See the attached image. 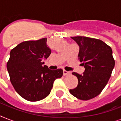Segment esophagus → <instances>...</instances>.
Instances as JSON below:
<instances>
[{"label": "esophagus", "mask_w": 121, "mask_h": 121, "mask_svg": "<svg viewBox=\"0 0 121 121\" xmlns=\"http://www.w3.org/2000/svg\"><path fill=\"white\" fill-rule=\"evenodd\" d=\"M70 73V72H67L66 70H63V75L65 76V75H67L68 74Z\"/></svg>", "instance_id": "esophagus-1"}]
</instances>
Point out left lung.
<instances>
[{"instance_id":"obj_1","label":"left lung","mask_w":121,"mask_h":121,"mask_svg":"<svg viewBox=\"0 0 121 121\" xmlns=\"http://www.w3.org/2000/svg\"><path fill=\"white\" fill-rule=\"evenodd\" d=\"M80 47L78 60L85 70L82 75L73 72L78 80L77 86L70 89L72 95L87 100L99 95L107 85L115 65L111 48L98 39L72 37Z\"/></svg>"}]
</instances>
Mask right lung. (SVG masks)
<instances>
[{"label": "right lung", "mask_w": 121, "mask_h": 121, "mask_svg": "<svg viewBox=\"0 0 121 121\" xmlns=\"http://www.w3.org/2000/svg\"><path fill=\"white\" fill-rule=\"evenodd\" d=\"M47 38L22 42L10 51L7 63L10 80L16 91L24 99L36 102L47 97L56 78L63 76L62 69L49 70L43 59L51 53Z\"/></svg>", "instance_id": "obj_1"}]
</instances>
